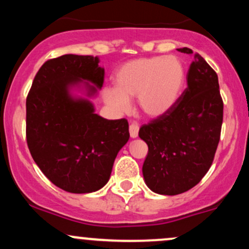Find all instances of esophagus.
Masks as SVG:
<instances>
[{
  "label": "esophagus",
  "mask_w": 249,
  "mask_h": 249,
  "mask_svg": "<svg viewBox=\"0 0 249 249\" xmlns=\"http://www.w3.org/2000/svg\"><path fill=\"white\" fill-rule=\"evenodd\" d=\"M130 136L131 138H137L138 137V132H139V126L137 123H132V124L130 125Z\"/></svg>",
  "instance_id": "34e87169"
}]
</instances>
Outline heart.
<instances>
[{
  "instance_id": "1",
  "label": "heart",
  "mask_w": 249,
  "mask_h": 249,
  "mask_svg": "<svg viewBox=\"0 0 249 249\" xmlns=\"http://www.w3.org/2000/svg\"><path fill=\"white\" fill-rule=\"evenodd\" d=\"M115 87L103 89L105 104L119 115L131 108L136 98L145 116L159 118L178 103L186 83L184 63L177 56H153L128 61L113 75Z\"/></svg>"
}]
</instances>
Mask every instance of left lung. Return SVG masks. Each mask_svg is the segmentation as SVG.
Wrapping results in <instances>:
<instances>
[{"instance_id": "left-lung-1", "label": "left lung", "mask_w": 249, "mask_h": 249, "mask_svg": "<svg viewBox=\"0 0 249 249\" xmlns=\"http://www.w3.org/2000/svg\"><path fill=\"white\" fill-rule=\"evenodd\" d=\"M178 51L193 53L188 48ZM222 115L218 75L196 53L187 72V89L176 107L139 130L148 146L142 176L151 191L177 196L204 178L218 147Z\"/></svg>"}]
</instances>
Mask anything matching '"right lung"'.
Segmentation results:
<instances>
[{
	"label": "right lung",
	"mask_w": 249,
	"mask_h": 249,
	"mask_svg": "<svg viewBox=\"0 0 249 249\" xmlns=\"http://www.w3.org/2000/svg\"><path fill=\"white\" fill-rule=\"evenodd\" d=\"M93 56L63 55L47 61L27 97V142L39 170L57 187L91 193L107 185L126 144V119L97 115L90 101L104 83Z\"/></svg>",
	"instance_id": "add662e5"
}]
</instances>
